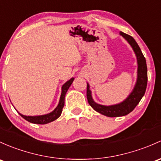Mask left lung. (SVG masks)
I'll list each match as a JSON object with an SVG mask.
<instances>
[{"mask_svg": "<svg viewBox=\"0 0 161 161\" xmlns=\"http://www.w3.org/2000/svg\"><path fill=\"white\" fill-rule=\"evenodd\" d=\"M119 35L127 41L130 46L133 48L137 61V79L134 88L130 92L129 96L118 104L111 105V106H104L98 104L92 99V92L90 90L89 84L87 83V91L86 96L89 104L98 113L109 116V117H118L123 116L129 114L130 112L134 109L137 104L141 100L146 92L147 85V67L146 59L143 56L140 47L133 37L129 35L119 32Z\"/></svg>", "mask_w": 161, "mask_h": 161, "instance_id": "1", "label": "left lung"}]
</instances>
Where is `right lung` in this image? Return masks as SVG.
Instances as JSON below:
<instances>
[{"instance_id":"1","label":"right lung","mask_w":161,"mask_h":161,"mask_svg":"<svg viewBox=\"0 0 161 161\" xmlns=\"http://www.w3.org/2000/svg\"><path fill=\"white\" fill-rule=\"evenodd\" d=\"M74 79H75L74 78H72V79H70L69 81H67V82L62 86V93H61L58 104L53 111L49 113H48V114L41 115V116H25V115L21 114L20 113H18L20 114V116H21V117H23L25 119H26L27 121L30 122V123H35V124H46V123H51V122L58 119L59 116H61L62 109H63L64 105H65V94H66L69 88L70 87L71 85H72Z\"/></svg>"}]
</instances>
